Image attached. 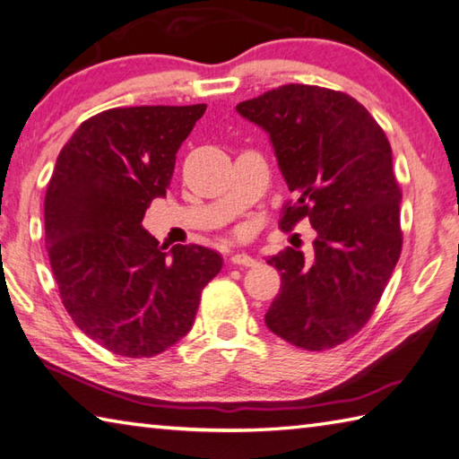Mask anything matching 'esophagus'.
I'll list each match as a JSON object with an SVG mask.
<instances>
[{"mask_svg":"<svg viewBox=\"0 0 459 459\" xmlns=\"http://www.w3.org/2000/svg\"><path fill=\"white\" fill-rule=\"evenodd\" d=\"M231 264H233V265H243V267H254V265L257 264V261H255L254 257H251V255L243 254V251H241V254H233V255H231Z\"/></svg>","mask_w":459,"mask_h":459,"instance_id":"obj_1","label":"esophagus"}]
</instances>
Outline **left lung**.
I'll use <instances>...</instances> for the list:
<instances>
[{"mask_svg": "<svg viewBox=\"0 0 459 459\" xmlns=\"http://www.w3.org/2000/svg\"><path fill=\"white\" fill-rule=\"evenodd\" d=\"M236 110L269 134L295 195L281 228L308 218L315 230L311 257L287 247L267 259L281 273L267 329L305 351L333 349L367 325L400 257L388 138L357 99L315 85L291 82Z\"/></svg>", "mask_w": 459, "mask_h": 459, "instance_id": "left-lung-1", "label": "left lung"}]
</instances>
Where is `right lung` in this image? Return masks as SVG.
<instances>
[{
	"instance_id": "obj_1",
	"label": "right lung",
	"mask_w": 459,
	"mask_h": 459,
	"mask_svg": "<svg viewBox=\"0 0 459 459\" xmlns=\"http://www.w3.org/2000/svg\"><path fill=\"white\" fill-rule=\"evenodd\" d=\"M204 112L128 107L91 117L63 146L47 186L45 243L63 305L120 357H154L188 334L202 289L223 265L218 251L195 243L166 251L143 228Z\"/></svg>"
}]
</instances>
